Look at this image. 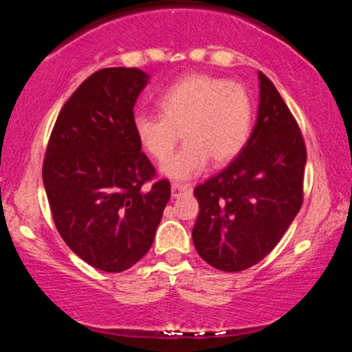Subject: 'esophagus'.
Wrapping results in <instances>:
<instances>
[{
    "label": "esophagus",
    "instance_id": "1",
    "mask_svg": "<svg viewBox=\"0 0 352 352\" xmlns=\"http://www.w3.org/2000/svg\"><path fill=\"white\" fill-rule=\"evenodd\" d=\"M192 189L190 184H187V182H173L171 184V195L175 197H179L182 192H189Z\"/></svg>",
    "mask_w": 352,
    "mask_h": 352
}]
</instances>
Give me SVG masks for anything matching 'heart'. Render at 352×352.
<instances>
[{
	"label": "heart",
	"mask_w": 352,
	"mask_h": 352,
	"mask_svg": "<svg viewBox=\"0 0 352 352\" xmlns=\"http://www.w3.org/2000/svg\"><path fill=\"white\" fill-rule=\"evenodd\" d=\"M160 115H136L134 134L153 160L175 151L179 134L184 146L163 163L171 179H189L208 165H226L242 152L253 126L254 105L245 86L208 75H189L158 98Z\"/></svg>",
	"instance_id": "1"
}]
</instances>
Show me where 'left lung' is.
<instances>
[{"instance_id":"1","label":"left lung","mask_w":352,"mask_h":352,"mask_svg":"<svg viewBox=\"0 0 352 352\" xmlns=\"http://www.w3.org/2000/svg\"><path fill=\"white\" fill-rule=\"evenodd\" d=\"M258 118L242 152L197 186V253L210 266L239 272L280 242L302 204L306 146L295 117L263 72Z\"/></svg>"}]
</instances>
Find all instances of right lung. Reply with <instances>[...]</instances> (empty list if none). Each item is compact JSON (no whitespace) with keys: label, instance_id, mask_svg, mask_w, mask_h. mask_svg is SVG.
Returning <instances> with one entry per match:
<instances>
[{"label":"right lung","instance_id":"add662e5","mask_svg":"<svg viewBox=\"0 0 352 352\" xmlns=\"http://www.w3.org/2000/svg\"><path fill=\"white\" fill-rule=\"evenodd\" d=\"M147 83L146 72L126 67L88 76L59 112L45 153L60 237L105 272L126 271L151 250L171 195L168 179L145 186L155 168L134 134L133 107Z\"/></svg>","mask_w":352,"mask_h":352}]
</instances>
